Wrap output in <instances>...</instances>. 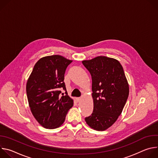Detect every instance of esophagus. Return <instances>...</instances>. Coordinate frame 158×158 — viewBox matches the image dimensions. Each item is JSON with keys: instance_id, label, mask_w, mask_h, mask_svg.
<instances>
[{"instance_id": "obj_1", "label": "esophagus", "mask_w": 158, "mask_h": 158, "mask_svg": "<svg viewBox=\"0 0 158 158\" xmlns=\"http://www.w3.org/2000/svg\"><path fill=\"white\" fill-rule=\"evenodd\" d=\"M76 100L77 102H79V101L81 100V98H76Z\"/></svg>"}]
</instances>
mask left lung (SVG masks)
Segmentation results:
<instances>
[{"label":"left lung","instance_id":"obj_1","mask_svg":"<svg viewBox=\"0 0 158 158\" xmlns=\"http://www.w3.org/2000/svg\"><path fill=\"white\" fill-rule=\"evenodd\" d=\"M82 62L91 75L94 104L92 114L85 121L94 130L105 131L121 114L129 96V84L115 59L98 56Z\"/></svg>","mask_w":158,"mask_h":158}]
</instances>
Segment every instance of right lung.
<instances>
[{"mask_svg": "<svg viewBox=\"0 0 158 158\" xmlns=\"http://www.w3.org/2000/svg\"><path fill=\"white\" fill-rule=\"evenodd\" d=\"M72 60L59 55L42 57L35 64L27 80L26 93L31 112L46 129L60 127L74 101L67 94L64 74ZM60 88L65 91L61 97Z\"/></svg>", "mask_w": 158, "mask_h": 158, "instance_id": "obj_1", "label": "right lung"}]
</instances>
